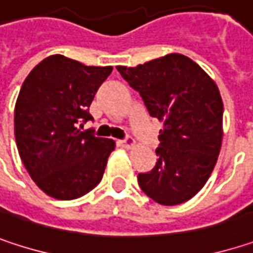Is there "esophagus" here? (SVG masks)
<instances>
[{"mask_svg":"<svg viewBox=\"0 0 253 253\" xmlns=\"http://www.w3.org/2000/svg\"><path fill=\"white\" fill-rule=\"evenodd\" d=\"M119 143H120V146H123V148H126V149H130V148H133V146H134V139L127 137V139H125V140H120Z\"/></svg>","mask_w":253,"mask_h":253,"instance_id":"obj_1","label":"esophagus"}]
</instances>
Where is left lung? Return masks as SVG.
I'll return each mask as SVG.
<instances>
[{
    "mask_svg": "<svg viewBox=\"0 0 253 253\" xmlns=\"http://www.w3.org/2000/svg\"><path fill=\"white\" fill-rule=\"evenodd\" d=\"M149 114L163 123L157 164L139 174L140 189L161 205L193 198L208 181L223 142V99L193 60L167 54L136 67L117 66Z\"/></svg>",
    "mask_w": 253,
    "mask_h": 253,
    "instance_id": "8db88e82",
    "label": "left lung"
}]
</instances>
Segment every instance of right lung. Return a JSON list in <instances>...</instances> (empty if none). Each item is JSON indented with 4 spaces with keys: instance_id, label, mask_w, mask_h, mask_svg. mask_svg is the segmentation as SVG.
<instances>
[{
    "instance_id": "right-lung-1",
    "label": "right lung",
    "mask_w": 253,
    "mask_h": 253,
    "mask_svg": "<svg viewBox=\"0 0 253 253\" xmlns=\"http://www.w3.org/2000/svg\"><path fill=\"white\" fill-rule=\"evenodd\" d=\"M113 67L84 66L55 54L25 79L14 107V136L20 158L38 187L60 201L77 199L104 176L113 139L79 126L92 119L87 108Z\"/></svg>"
}]
</instances>
